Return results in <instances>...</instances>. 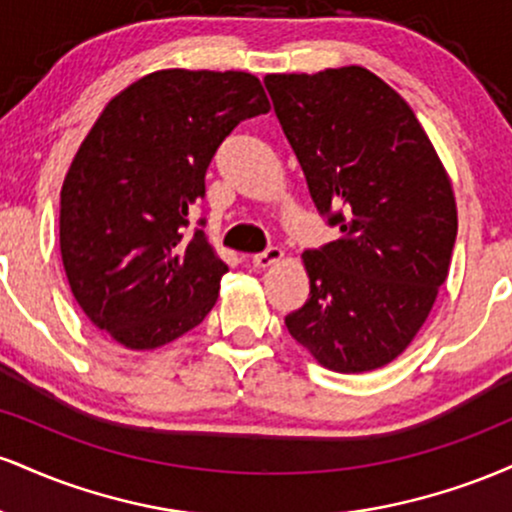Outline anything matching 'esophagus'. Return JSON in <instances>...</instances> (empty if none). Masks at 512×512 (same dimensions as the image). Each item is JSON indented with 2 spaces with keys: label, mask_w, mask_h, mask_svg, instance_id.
Segmentation results:
<instances>
[{
  "label": "esophagus",
  "mask_w": 512,
  "mask_h": 512,
  "mask_svg": "<svg viewBox=\"0 0 512 512\" xmlns=\"http://www.w3.org/2000/svg\"><path fill=\"white\" fill-rule=\"evenodd\" d=\"M281 260H284V250H281V248H267L264 252H260V255L252 257V264L264 269V267H272V264L281 262Z\"/></svg>",
  "instance_id": "obj_1"
}]
</instances>
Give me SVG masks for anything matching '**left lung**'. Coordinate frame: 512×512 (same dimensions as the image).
<instances>
[{"mask_svg":"<svg viewBox=\"0 0 512 512\" xmlns=\"http://www.w3.org/2000/svg\"><path fill=\"white\" fill-rule=\"evenodd\" d=\"M310 197L342 236L303 252L310 296L286 327L320 366L366 373L402 354L450 269L457 207L407 101L363 67L264 76Z\"/></svg>","mask_w":512,"mask_h":512,"instance_id":"1","label":"left lung"}]
</instances>
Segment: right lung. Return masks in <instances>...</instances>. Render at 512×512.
Listing matches in <instances>:
<instances>
[{
	"label": "right lung",
	"mask_w": 512,
	"mask_h": 512,
	"mask_svg": "<svg viewBox=\"0 0 512 512\" xmlns=\"http://www.w3.org/2000/svg\"><path fill=\"white\" fill-rule=\"evenodd\" d=\"M264 113L248 72L161 69L117 93L86 134L60 192L62 264L117 344L156 349L214 308L228 264L202 228L187 236V214L223 139Z\"/></svg>",
	"instance_id": "obj_1"
}]
</instances>
